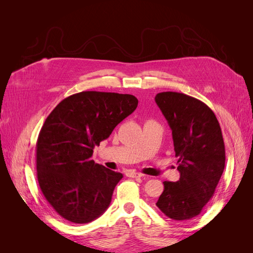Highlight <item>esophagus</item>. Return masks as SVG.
Listing matches in <instances>:
<instances>
[{
    "label": "esophagus",
    "mask_w": 253,
    "mask_h": 253,
    "mask_svg": "<svg viewBox=\"0 0 253 253\" xmlns=\"http://www.w3.org/2000/svg\"><path fill=\"white\" fill-rule=\"evenodd\" d=\"M127 177H133V178H140L143 177V174L139 172H134V171H129L126 173Z\"/></svg>",
    "instance_id": "obj_1"
}]
</instances>
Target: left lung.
<instances>
[{
  "label": "left lung",
  "instance_id": "8db88e82",
  "mask_svg": "<svg viewBox=\"0 0 253 253\" xmlns=\"http://www.w3.org/2000/svg\"><path fill=\"white\" fill-rule=\"evenodd\" d=\"M155 102L172 129L176 182L164 181L156 206L168 217L188 220L210 201L225 169V144L217 118L208 105L176 91H164Z\"/></svg>",
  "mask_w": 253,
  "mask_h": 253
}]
</instances>
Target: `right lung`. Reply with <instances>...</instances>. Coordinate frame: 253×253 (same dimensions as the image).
Instances as JSON below:
<instances>
[{"instance_id": "add662e5", "label": "right lung", "mask_w": 253, "mask_h": 253, "mask_svg": "<svg viewBox=\"0 0 253 253\" xmlns=\"http://www.w3.org/2000/svg\"><path fill=\"white\" fill-rule=\"evenodd\" d=\"M137 105L133 95L81 91L48 115L36 145L37 175L44 197L60 216L86 224L109 208L124 176L95 164L93 150Z\"/></svg>"}]
</instances>
